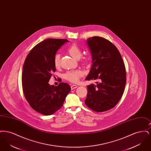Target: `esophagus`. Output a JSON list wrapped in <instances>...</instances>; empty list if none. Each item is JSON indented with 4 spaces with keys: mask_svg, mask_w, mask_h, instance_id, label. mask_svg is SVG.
Segmentation results:
<instances>
[{
    "mask_svg": "<svg viewBox=\"0 0 151 151\" xmlns=\"http://www.w3.org/2000/svg\"><path fill=\"white\" fill-rule=\"evenodd\" d=\"M77 87H78V86H77L76 85H72V86H71V88L72 90H73V89H76Z\"/></svg>",
    "mask_w": 151,
    "mask_h": 151,
    "instance_id": "obj_1",
    "label": "esophagus"
}]
</instances>
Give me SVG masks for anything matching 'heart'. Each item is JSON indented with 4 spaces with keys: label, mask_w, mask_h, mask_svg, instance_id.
I'll use <instances>...</instances> for the list:
<instances>
[{
    "label": "heart",
    "mask_w": 151,
    "mask_h": 151,
    "mask_svg": "<svg viewBox=\"0 0 151 151\" xmlns=\"http://www.w3.org/2000/svg\"><path fill=\"white\" fill-rule=\"evenodd\" d=\"M68 53L75 59L78 60L81 57V51L79 47L73 44L68 48ZM60 55L57 53L54 58V64L55 67H59L60 66ZM83 73L80 70H72L67 71L64 74V78L67 80L72 83H77L79 79L82 77Z\"/></svg>",
    "instance_id": "obj_1"
}]
</instances>
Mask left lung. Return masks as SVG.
I'll return each mask as SVG.
<instances>
[{"mask_svg":"<svg viewBox=\"0 0 151 151\" xmlns=\"http://www.w3.org/2000/svg\"><path fill=\"white\" fill-rule=\"evenodd\" d=\"M92 65L86 80H96L87 86L85 104L94 111H107L118 104L126 83V73L121 55L115 46L100 37L86 40Z\"/></svg>","mask_w":151,"mask_h":151,"instance_id":"obj_1","label":"left lung"}]
</instances>
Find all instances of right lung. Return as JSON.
I'll return each instance as SVG.
<instances>
[{"label":"right lung","mask_w":151,"mask_h":151,"mask_svg":"<svg viewBox=\"0 0 151 151\" xmlns=\"http://www.w3.org/2000/svg\"><path fill=\"white\" fill-rule=\"evenodd\" d=\"M67 42L65 39L49 38L38 43L30 51L23 65L22 84L25 97L32 109L43 115H51L58 110L71 91L65 83L56 86L49 84L56 71L54 56Z\"/></svg>","instance_id":"right-lung-1"}]
</instances>
